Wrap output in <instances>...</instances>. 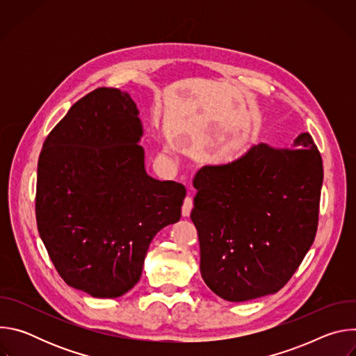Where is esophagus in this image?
Returning a JSON list of instances; mask_svg holds the SVG:
<instances>
[{
  "mask_svg": "<svg viewBox=\"0 0 356 356\" xmlns=\"http://www.w3.org/2000/svg\"><path fill=\"white\" fill-rule=\"evenodd\" d=\"M191 191L188 193V195L184 198V201H183V207H181V214H183V217H188L190 216V213H191V210H193V198H191Z\"/></svg>",
  "mask_w": 356,
  "mask_h": 356,
  "instance_id": "34e87169",
  "label": "esophagus"
}]
</instances>
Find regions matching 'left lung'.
Wrapping results in <instances>:
<instances>
[{"instance_id": "left-lung-1", "label": "left lung", "mask_w": 356, "mask_h": 356, "mask_svg": "<svg viewBox=\"0 0 356 356\" xmlns=\"http://www.w3.org/2000/svg\"><path fill=\"white\" fill-rule=\"evenodd\" d=\"M323 159L309 132L289 147L259 143L202 166L190 218L202 280L227 301L279 291L309 252L318 225Z\"/></svg>"}]
</instances>
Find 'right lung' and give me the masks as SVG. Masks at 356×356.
<instances>
[{"mask_svg":"<svg viewBox=\"0 0 356 356\" xmlns=\"http://www.w3.org/2000/svg\"><path fill=\"white\" fill-rule=\"evenodd\" d=\"M142 135L129 92L103 87L77 101L40 152L39 236L62 279L92 297L129 291L152 239L181 216L186 187L146 173Z\"/></svg>","mask_w":356,"mask_h":356,"instance_id":"1","label":"right lung"}]
</instances>
